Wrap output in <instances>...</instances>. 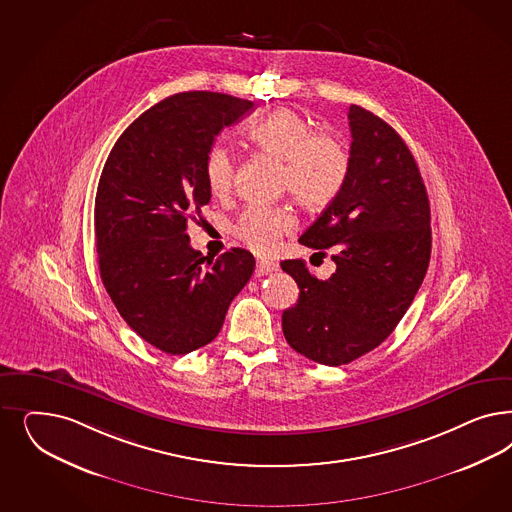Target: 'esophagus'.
Instances as JSON below:
<instances>
[{"label": "esophagus", "instance_id": "esophagus-1", "mask_svg": "<svg viewBox=\"0 0 512 512\" xmlns=\"http://www.w3.org/2000/svg\"><path fill=\"white\" fill-rule=\"evenodd\" d=\"M277 267L279 265L275 264V262H269V260H260L258 264H256V277H264L267 273H273V271H277Z\"/></svg>", "mask_w": 512, "mask_h": 512}]
</instances>
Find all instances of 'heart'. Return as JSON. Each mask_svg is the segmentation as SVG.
<instances>
[{
	"label": "heart",
	"mask_w": 512,
	"mask_h": 512,
	"mask_svg": "<svg viewBox=\"0 0 512 512\" xmlns=\"http://www.w3.org/2000/svg\"><path fill=\"white\" fill-rule=\"evenodd\" d=\"M250 143L279 160L282 190L305 207H326L341 194L350 173V150L339 133L314 130L307 116L292 109H275L252 128ZM205 179L215 196L228 194L235 179V158L216 147L207 156ZM296 228V215L286 205H250L235 233L254 252L269 254L279 247L284 233Z\"/></svg>",
	"instance_id": "heart-1"
}]
</instances>
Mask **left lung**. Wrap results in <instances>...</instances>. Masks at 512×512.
I'll use <instances>...</instances> for the list:
<instances>
[{"label":"left lung","instance_id":"left-lung-1","mask_svg":"<svg viewBox=\"0 0 512 512\" xmlns=\"http://www.w3.org/2000/svg\"><path fill=\"white\" fill-rule=\"evenodd\" d=\"M350 173L299 243L324 254L335 273L320 281L303 260L281 267L299 288L282 313L288 345L330 367L354 362L396 330L411 307L431 256L429 199L413 154L399 133L350 105Z\"/></svg>","mask_w":512,"mask_h":512}]
</instances>
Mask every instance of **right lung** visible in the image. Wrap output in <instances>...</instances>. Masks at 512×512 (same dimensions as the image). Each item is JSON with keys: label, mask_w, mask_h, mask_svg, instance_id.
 Returning <instances> with one entry per match:
<instances>
[{"label": "right lung", "mask_w": 512, "mask_h": 512, "mask_svg": "<svg viewBox=\"0 0 512 512\" xmlns=\"http://www.w3.org/2000/svg\"><path fill=\"white\" fill-rule=\"evenodd\" d=\"M254 103L216 92L162 99L126 128L99 177L94 231L99 275L139 337L181 356L218 335L254 256L231 248L207 260L190 247V213L209 203L207 156L222 128Z\"/></svg>", "instance_id": "1"}]
</instances>
